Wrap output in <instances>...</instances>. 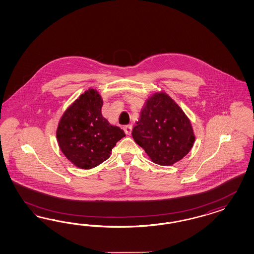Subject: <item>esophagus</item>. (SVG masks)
Segmentation results:
<instances>
[{
	"instance_id": "1",
	"label": "esophagus",
	"mask_w": 254,
	"mask_h": 254,
	"mask_svg": "<svg viewBox=\"0 0 254 254\" xmlns=\"http://www.w3.org/2000/svg\"><path fill=\"white\" fill-rule=\"evenodd\" d=\"M124 131L126 134L127 135H130L131 131H132V126L131 125H127V126H124Z\"/></svg>"
}]
</instances>
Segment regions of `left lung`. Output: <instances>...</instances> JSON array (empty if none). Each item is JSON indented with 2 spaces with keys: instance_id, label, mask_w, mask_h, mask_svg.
<instances>
[{
  "instance_id": "1",
  "label": "left lung",
  "mask_w": 254,
  "mask_h": 254,
  "mask_svg": "<svg viewBox=\"0 0 254 254\" xmlns=\"http://www.w3.org/2000/svg\"><path fill=\"white\" fill-rule=\"evenodd\" d=\"M132 137L152 161L171 166L188 154L194 141L192 126L184 111L166 93L147 100Z\"/></svg>"
}]
</instances>
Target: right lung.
<instances>
[{"label": "right lung", "mask_w": 254, "mask_h": 254, "mask_svg": "<svg viewBox=\"0 0 254 254\" xmlns=\"http://www.w3.org/2000/svg\"><path fill=\"white\" fill-rule=\"evenodd\" d=\"M102 104L100 94L88 89L65 111L59 123L60 148L80 169H92L107 160L116 142L126 136L102 116Z\"/></svg>", "instance_id": "right-lung-1"}]
</instances>
